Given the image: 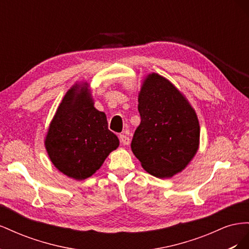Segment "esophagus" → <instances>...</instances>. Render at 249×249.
<instances>
[{
  "mask_svg": "<svg viewBox=\"0 0 249 249\" xmlns=\"http://www.w3.org/2000/svg\"><path fill=\"white\" fill-rule=\"evenodd\" d=\"M119 140H120V143H122L124 146L130 144V138L127 137L126 135H124V134H120L119 135Z\"/></svg>",
  "mask_w": 249,
  "mask_h": 249,
  "instance_id": "1",
  "label": "esophagus"
}]
</instances>
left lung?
<instances>
[{"label":"left lung","instance_id":"obj_1","mask_svg":"<svg viewBox=\"0 0 249 249\" xmlns=\"http://www.w3.org/2000/svg\"><path fill=\"white\" fill-rule=\"evenodd\" d=\"M141 123L132 152L150 175L171 178L185 169L199 145L196 113L183 93L158 73H149L138 95Z\"/></svg>","mask_w":249,"mask_h":249}]
</instances>
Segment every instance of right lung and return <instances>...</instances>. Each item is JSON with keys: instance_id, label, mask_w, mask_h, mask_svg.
Returning <instances> with one entry per match:
<instances>
[{"instance_id": "1", "label": "right lung", "mask_w": 249, "mask_h": 249, "mask_svg": "<svg viewBox=\"0 0 249 249\" xmlns=\"http://www.w3.org/2000/svg\"><path fill=\"white\" fill-rule=\"evenodd\" d=\"M52 163L77 180L91 177L119 140L108 129L106 114L94 108L88 83L74 84L64 95L44 140Z\"/></svg>"}]
</instances>
